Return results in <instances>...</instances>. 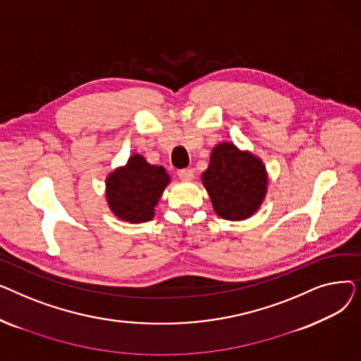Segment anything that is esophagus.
Returning <instances> with one entry per match:
<instances>
[{"label": "esophagus", "mask_w": 361, "mask_h": 361, "mask_svg": "<svg viewBox=\"0 0 361 361\" xmlns=\"http://www.w3.org/2000/svg\"><path fill=\"white\" fill-rule=\"evenodd\" d=\"M177 176H178V178H180L181 181H192V180L195 178L193 169H180Z\"/></svg>", "instance_id": "1"}]
</instances>
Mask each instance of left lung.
Segmentation results:
<instances>
[{
  "label": "left lung",
  "instance_id": "left-lung-1",
  "mask_svg": "<svg viewBox=\"0 0 361 361\" xmlns=\"http://www.w3.org/2000/svg\"><path fill=\"white\" fill-rule=\"evenodd\" d=\"M268 181L263 161L231 142L215 145L209 165L202 174L215 214L228 221L253 216L267 197Z\"/></svg>",
  "mask_w": 361,
  "mask_h": 361
}]
</instances>
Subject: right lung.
Masks as SVG:
<instances>
[{"label":"right lung","mask_w":361,"mask_h":361,"mask_svg":"<svg viewBox=\"0 0 361 361\" xmlns=\"http://www.w3.org/2000/svg\"><path fill=\"white\" fill-rule=\"evenodd\" d=\"M171 177L162 165H152L140 154H133L126 165L106 176L105 197L109 211L128 224L147 222L155 216Z\"/></svg>","instance_id":"obj_1"}]
</instances>
